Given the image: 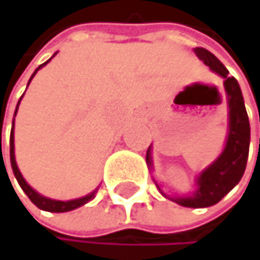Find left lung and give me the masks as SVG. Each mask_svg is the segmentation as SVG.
Returning <instances> with one entry per match:
<instances>
[{
  "label": "left lung",
  "instance_id": "left-lung-1",
  "mask_svg": "<svg viewBox=\"0 0 260 260\" xmlns=\"http://www.w3.org/2000/svg\"><path fill=\"white\" fill-rule=\"evenodd\" d=\"M195 54L214 73L223 78V85L228 98L226 143L220 156L197 176L195 179L197 188L192 193L168 197L162 190V187L157 184L156 179L154 182L165 198H170L172 201L184 207L200 209V207H209L217 204L242 179L246 168L248 151H249V120L237 79L233 76H228L229 72L226 70V67L211 51H207L204 48H195ZM146 164L149 170H153L151 146L146 151Z\"/></svg>",
  "mask_w": 260,
  "mask_h": 260
}]
</instances>
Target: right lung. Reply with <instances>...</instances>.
I'll use <instances>...</instances> for the list:
<instances>
[{
    "instance_id": "1",
    "label": "right lung",
    "mask_w": 260,
    "mask_h": 260,
    "mask_svg": "<svg viewBox=\"0 0 260 260\" xmlns=\"http://www.w3.org/2000/svg\"><path fill=\"white\" fill-rule=\"evenodd\" d=\"M56 56V54H54ZM53 56V57H54ZM51 57V59H53ZM49 59V60H51ZM49 60H46L45 63H42L36 72H34V75L31 76V79H29V82L32 81V78L36 76V73L39 72V70L42 68V67H45ZM29 82H27V85H29ZM23 98V96H21ZM20 98V100H21ZM18 106H20V101H18V104H17V109H15V115H17V112H18ZM14 115V117H15ZM14 124H15V118L12 120V131H11V165H12V172H14V175H15V178H17V181H18V184H20V187L23 188V192L27 195V198L31 200L39 209H42V211H48V212H68V211H73V209H78V207H81V206H84V204H87L88 201H92L93 198H95V195H96V192H98V188H95L93 192H90L88 195H85V197H81V198H76V200H70V201H60V200H53V198H48V197H43V195H40L37 190H34V188L29 185L27 182H26V179L23 178V175H21V172H20V168H18V165H17V160H15V140H14ZM1 137V134H0Z\"/></svg>"
}]
</instances>
